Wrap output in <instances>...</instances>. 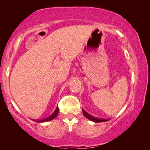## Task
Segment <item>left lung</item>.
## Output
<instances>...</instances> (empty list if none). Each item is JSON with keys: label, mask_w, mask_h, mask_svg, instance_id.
I'll use <instances>...</instances> for the list:
<instances>
[{"label": "left lung", "mask_w": 150, "mask_h": 150, "mask_svg": "<svg viewBox=\"0 0 150 150\" xmlns=\"http://www.w3.org/2000/svg\"><path fill=\"white\" fill-rule=\"evenodd\" d=\"M82 109H83V108H82ZM83 115L86 117H87V119H89V120L92 121V122L98 123V122H106V121H108L106 120H104V119H99V118L95 117L90 115L88 114L87 112H86L84 109H83Z\"/></svg>", "instance_id": "left-lung-1"}]
</instances>
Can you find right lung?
Instances as JSON below:
<instances>
[{
  "label": "right lung",
  "instance_id": "add662e5",
  "mask_svg": "<svg viewBox=\"0 0 150 150\" xmlns=\"http://www.w3.org/2000/svg\"><path fill=\"white\" fill-rule=\"evenodd\" d=\"M59 113V108L58 106H57L56 109H55L54 112H53V113L50 116H49L48 117H47L46 119H44V120H36V122H48V121H50L53 120V119H54L57 116V115Z\"/></svg>",
  "mask_w": 150,
  "mask_h": 150
}]
</instances>
